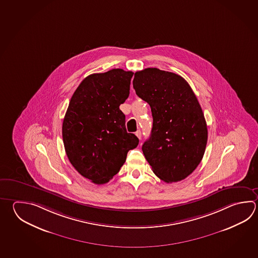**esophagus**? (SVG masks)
<instances>
[{
    "label": "esophagus",
    "mask_w": 258,
    "mask_h": 258,
    "mask_svg": "<svg viewBox=\"0 0 258 258\" xmlns=\"http://www.w3.org/2000/svg\"><path fill=\"white\" fill-rule=\"evenodd\" d=\"M136 136L140 139V140H141V138H142V133H141V131H138V132H136Z\"/></svg>",
    "instance_id": "34e87169"
}]
</instances>
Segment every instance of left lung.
I'll list each match as a JSON object with an SVG mask.
<instances>
[{
	"instance_id": "left-lung-1",
	"label": "left lung",
	"mask_w": 258,
	"mask_h": 258,
	"mask_svg": "<svg viewBox=\"0 0 258 258\" xmlns=\"http://www.w3.org/2000/svg\"><path fill=\"white\" fill-rule=\"evenodd\" d=\"M133 88L153 117L151 137L142 145L147 161L161 180H183L199 165L208 139L197 97L184 78L155 68L136 72Z\"/></svg>"
}]
</instances>
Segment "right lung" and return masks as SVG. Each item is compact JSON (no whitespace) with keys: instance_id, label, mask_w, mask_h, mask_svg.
Instances as JSON below:
<instances>
[{"instance_id":"add662e5","label":"right lung","mask_w":258,"mask_h":258,"mask_svg":"<svg viewBox=\"0 0 258 258\" xmlns=\"http://www.w3.org/2000/svg\"><path fill=\"white\" fill-rule=\"evenodd\" d=\"M133 73L112 69L92 74L80 83L63 117L62 135L68 160L96 184L111 180L139 139L126 132L119 106L130 95Z\"/></svg>"}]
</instances>
